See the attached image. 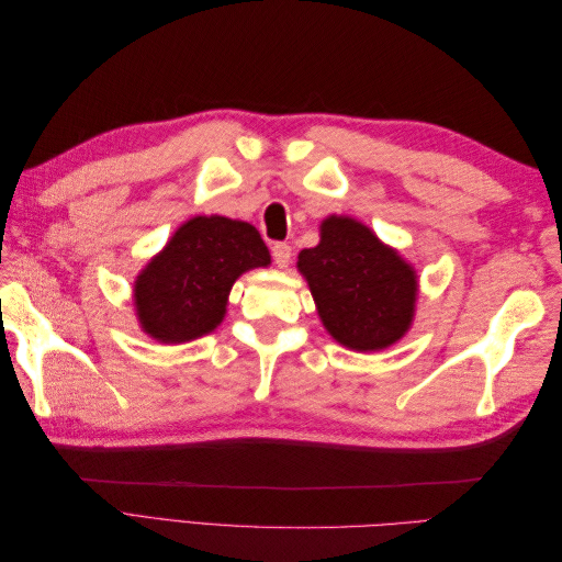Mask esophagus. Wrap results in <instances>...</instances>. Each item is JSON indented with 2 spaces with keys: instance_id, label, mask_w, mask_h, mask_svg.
Returning <instances> with one entry per match:
<instances>
[{
  "instance_id": "1",
  "label": "esophagus",
  "mask_w": 562,
  "mask_h": 562,
  "mask_svg": "<svg viewBox=\"0 0 562 562\" xmlns=\"http://www.w3.org/2000/svg\"><path fill=\"white\" fill-rule=\"evenodd\" d=\"M271 255H274V262L279 267H288V262H291V258H293V248L285 241H277L274 246H271Z\"/></svg>"
}]
</instances>
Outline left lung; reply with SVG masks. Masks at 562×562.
<instances>
[{
	"label": "left lung",
	"mask_w": 562,
	"mask_h": 562,
	"mask_svg": "<svg viewBox=\"0 0 562 562\" xmlns=\"http://www.w3.org/2000/svg\"><path fill=\"white\" fill-rule=\"evenodd\" d=\"M297 267L323 326L339 345L375 351L411 328L417 297L413 267L356 220H323L321 244L302 250Z\"/></svg>",
	"instance_id": "obj_1"
}]
</instances>
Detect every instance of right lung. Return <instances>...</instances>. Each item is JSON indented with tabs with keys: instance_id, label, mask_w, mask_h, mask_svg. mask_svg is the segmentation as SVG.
I'll return each mask as SVG.
<instances>
[{
	"instance_id": "1",
	"label": "right lung",
	"mask_w": 562,
	"mask_h": 562,
	"mask_svg": "<svg viewBox=\"0 0 562 562\" xmlns=\"http://www.w3.org/2000/svg\"><path fill=\"white\" fill-rule=\"evenodd\" d=\"M260 232L229 217H192L135 281V307L145 333L180 345L211 333L225 316L234 281L267 267Z\"/></svg>"
}]
</instances>
